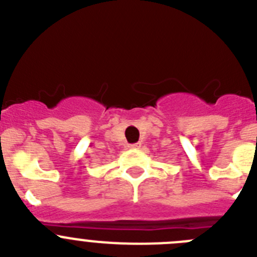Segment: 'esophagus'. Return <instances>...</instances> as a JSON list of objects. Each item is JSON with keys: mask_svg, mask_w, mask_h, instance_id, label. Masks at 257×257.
<instances>
[{"mask_svg": "<svg viewBox=\"0 0 257 257\" xmlns=\"http://www.w3.org/2000/svg\"><path fill=\"white\" fill-rule=\"evenodd\" d=\"M141 147V144L140 143H136V144H130L128 145V148H130V149H139V148Z\"/></svg>", "mask_w": 257, "mask_h": 257, "instance_id": "esophagus-1", "label": "esophagus"}]
</instances>
